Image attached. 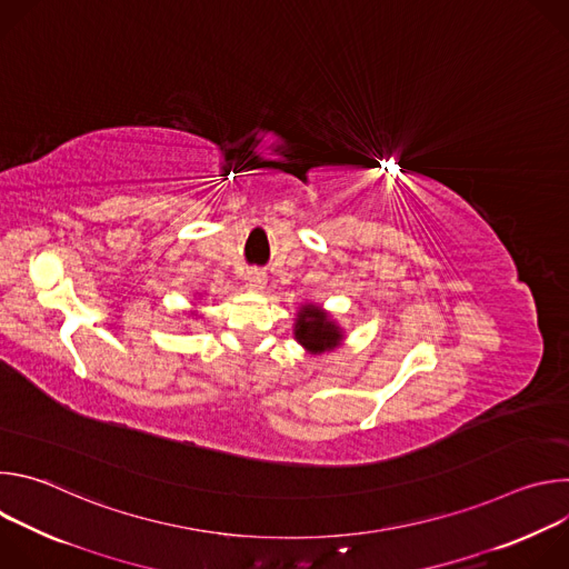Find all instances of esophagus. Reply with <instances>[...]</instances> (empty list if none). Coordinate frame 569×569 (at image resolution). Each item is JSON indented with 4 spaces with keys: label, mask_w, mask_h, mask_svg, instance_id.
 Masks as SVG:
<instances>
[{
    "label": "esophagus",
    "mask_w": 569,
    "mask_h": 569,
    "mask_svg": "<svg viewBox=\"0 0 569 569\" xmlns=\"http://www.w3.org/2000/svg\"><path fill=\"white\" fill-rule=\"evenodd\" d=\"M266 283H268L266 272H261V270H248V274H246V286H248L252 292H263Z\"/></svg>",
    "instance_id": "1"
}]
</instances>
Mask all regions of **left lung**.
Returning <instances> with one entry per match:
<instances>
[{
  "label": "left lung",
  "instance_id": "obj_1",
  "mask_svg": "<svg viewBox=\"0 0 569 569\" xmlns=\"http://www.w3.org/2000/svg\"><path fill=\"white\" fill-rule=\"evenodd\" d=\"M292 336L301 345V349L310 356L333 351L347 338L338 319L329 310H323L319 303H312V301H306L299 306L292 323Z\"/></svg>",
  "mask_w": 569,
  "mask_h": 569
}]
</instances>
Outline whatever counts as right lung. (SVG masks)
<instances>
[{"label":"right lung","instance_id":"1","mask_svg":"<svg viewBox=\"0 0 569 569\" xmlns=\"http://www.w3.org/2000/svg\"><path fill=\"white\" fill-rule=\"evenodd\" d=\"M191 315H196V317H198V310H191Z\"/></svg>","mask_w":569,"mask_h":569}]
</instances>
